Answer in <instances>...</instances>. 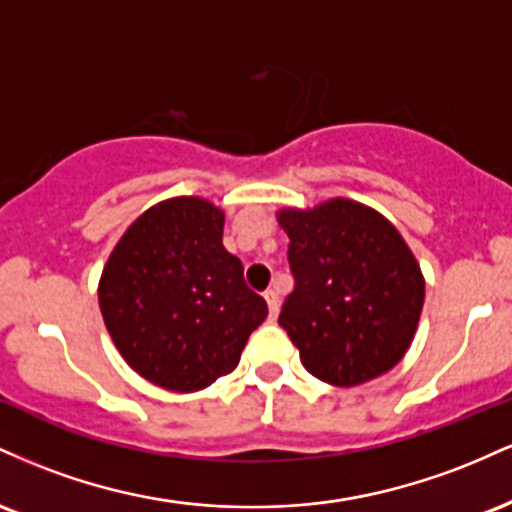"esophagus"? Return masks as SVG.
Wrapping results in <instances>:
<instances>
[{
	"label": "esophagus",
	"mask_w": 512,
	"mask_h": 512,
	"mask_svg": "<svg viewBox=\"0 0 512 512\" xmlns=\"http://www.w3.org/2000/svg\"><path fill=\"white\" fill-rule=\"evenodd\" d=\"M264 301H267V308H269V317H274L279 315V293L276 291H267L264 293Z\"/></svg>",
	"instance_id": "obj_1"
}]
</instances>
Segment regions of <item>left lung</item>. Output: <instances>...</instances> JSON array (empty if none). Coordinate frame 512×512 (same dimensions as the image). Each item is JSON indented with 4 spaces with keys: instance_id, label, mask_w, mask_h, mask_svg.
<instances>
[{
    "instance_id": "8db88e82",
    "label": "left lung",
    "mask_w": 512,
    "mask_h": 512,
    "mask_svg": "<svg viewBox=\"0 0 512 512\" xmlns=\"http://www.w3.org/2000/svg\"><path fill=\"white\" fill-rule=\"evenodd\" d=\"M296 289L279 325L308 373L337 387L363 385L402 361L419 327L426 281L399 231L366 204L334 197L281 209Z\"/></svg>"
}]
</instances>
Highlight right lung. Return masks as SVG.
<instances>
[{"label":"right lung","instance_id":"obj_1","mask_svg":"<svg viewBox=\"0 0 512 512\" xmlns=\"http://www.w3.org/2000/svg\"><path fill=\"white\" fill-rule=\"evenodd\" d=\"M98 303L129 368L173 392L231 373L267 317L243 264L223 248V211L202 197L163 199L122 233Z\"/></svg>","mask_w":512,"mask_h":512}]
</instances>
